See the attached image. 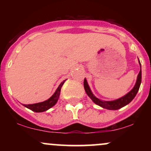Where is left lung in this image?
I'll use <instances>...</instances> for the list:
<instances>
[{"mask_svg": "<svg viewBox=\"0 0 151 151\" xmlns=\"http://www.w3.org/2000/svg\"><path fill=\"white\" fill-rule=\"evenodd\" d=\"M140 66H141V70H140L139 74H138V77H137V81L136 84H135L134 87L131 90L130 92H129L125 96H123L119 99L115 100V101H102V100L99 99L94 95L93 94L92 92L91 91V89H89V86L88 85L87 81L85 79L84 80V87L85 89L86 93H87L88 96H89L92 101L94 102L96 104H97L100 106L103 107V108L109 109V110H117V109L122 108V107L125 106L128 104H129L136 96L137 92L138 91L140 88V85L141 83V62L139 61Z\"/></svg>", "mask_w": 151, "mask_h": 151, "instance_id": "1", "label": "left lung"}]
</instances>
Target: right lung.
Masks as SVG:
<instances>
[{"mask_svg":"<svg viewBox=\"0 0 151 151\" xmlns=\"http://www.w3.org/2000/svg\"><path fill=\"white\" fill-rule=\"evenodd\" d=\"M65 81L66 80L63 81L61 84H60V86H58V88L57 89L56 91H55V92L54 93V94L49 99L46 100V101L43 102H40V103L27 105L24 104V106H25V107H27V109H30V110L33 111L35 112H43L48 110V109L51 108V107H52L54 105H55V104L58 101L59 96H60V91H61V88Z\"/></svg>","mask_w":151,"mask_h":151,"instance_id":"add662e5","label":"right lung"}]
</instances>
